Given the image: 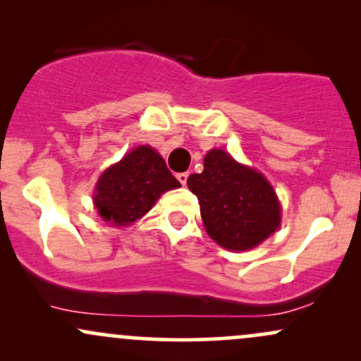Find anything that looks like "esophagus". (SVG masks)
I'll use <instances>...</instances> for the list:
<instances>
[{
  "instance_id": "1",
  "label": "esophagus",
  "mask_w": 361,
  "mask_h": 361,
  "mask_svg": "<svg viewBox=\"0 0 361 361\" xmlns=\"http://www.w3.org/2000/svg\"><path fill=\"white\" fill-rule=\"evenodd\" d=\"M176 178H178V181H180L181 185H186V180H188V173H178Z\"/></svg>"
}]
</instances>
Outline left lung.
<instances>
[{
  "label": "left lung",
  "instance_id": "1",
  "mask_svg": "<svg viewBox=\"0 0 361 361\" xmlns=\"http://www.w3.org/2000/svg\"><path fill=\"white\" fill-rule=\"evenodd\" d=\"M186 185L197 195L207 234L226 250H251L279 229L281 209L270 181L222 149L207 152L204 171Z\"/></svg>",
  "mask_w": 361,
  "mask_h": 361
}]
</instances>
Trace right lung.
<instances>
[{"label":"right lung","mask_w":361,"mask_h":361,"mask_svg":"<svg viewBox=\"0 0 361 361\" xmlns=\"http://www.w3.org/2000/svg\"><path fill=\"white\" fill-rule=\"evenodd\" d=\"M178 186L180 181L159 152L151 146H139L102 173L93 204L106 224L126 227L147 214L164 192Z\"/></svg>","instance_id":"obj_1"}]
</instances>
